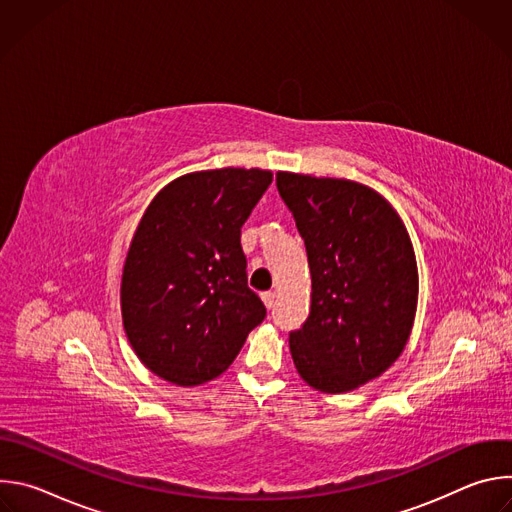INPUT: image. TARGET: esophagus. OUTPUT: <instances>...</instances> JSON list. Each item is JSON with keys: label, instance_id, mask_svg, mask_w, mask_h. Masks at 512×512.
Returning <instances> with one entry per match:
<instances>
[{"label": "esophagus", "instance_id": "34e87169", "mask_svg": "<svg viewBox=\"0 0 512 512\" xmlns=\"http://www.w3.org/2000/svg\"><path fill=\"white\" fill-rule=\"evenodd\" d=\"M263 298V304L267 306V310H271L275 306V291H265V294H261Z\"/></svg>", "mask_w": 512, "mask_h": 512}]
</instances>
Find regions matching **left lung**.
Listing matches in <instances>:
<instances>
[{
  "instance_id": "8db88e82",
  "label": "left lung",
  "mask_w": 512,
  "mask_h": 512,
  "mask_svg": "<svg viewBox=\"0 0 512 512\" xmlns=\"http://www.w3.org/2000/svg\"><path fill=\"white\" fill-rule=\"evenodd\" d=\"M312 273L310 316L289 332L300 377L348 393L381 377L403 352L417 308V263L397 210L373 188L277 172Z\"/></svg>"
}]
</instances>
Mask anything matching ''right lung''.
<instances>
[{
	"mask_svg": "<svg viewBox=\"0 0 512 512\" xmlns=\"http://www.w3.org/2000/svg\"><path fill=\"white\" fill-rule=\"evenodd\" d=\"M271 180L259 168L192 172L141 216L123 265L121 316L137 358L164 381L216 379L263 322L241 227Z\"/></svg>",
	"mask_w": 512,
	"mask_h": 512,
	"instance_id": "right-lung-1",
	"label": "right lung"
}]
</instances>
